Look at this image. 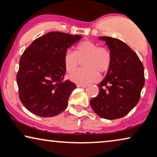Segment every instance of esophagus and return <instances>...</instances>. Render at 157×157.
<instances>
[{
    "instance_id": "34e87169",
    "label": "esophagus",
    "mask_w": 157,
    "mask_h": 157,
    "mask_svg": "<svg viewBox=\"0 0 157 157\" xmlns=\"http://www.w3.org/2000/svg\"><path fill=\"white\" fill-rule=\"evenodd\" d=\"M77 87H86L87 85H82V84H77Z\"/></svg>"
}]
</instances>
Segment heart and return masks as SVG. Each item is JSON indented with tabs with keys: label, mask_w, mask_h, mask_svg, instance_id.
<instances>
[{
	"label": "heart",
	"mask_w": 157,
	"mask_h": 157,
	"mask_svg": "<svg viewBox=\"0 0 157 157\" xmlns=\"http://www.w3.org/2000/svg\"><path fill=\"white\" fill-rule=\"evenodd\" d=\"M83 62L85 68L75 71L70 79L80 84H87L98 79V74H105L109 70L112 63V54L109 49L99 47L90 41L77 44L75 51H67L64 55V64L67 72L71 73Z\"/></svg>",
	"instance_id": "obj_1"
}]
</instances>
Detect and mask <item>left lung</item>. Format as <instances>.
I'll list each match as a JSON object with an SVG mask.
<instances>
[{
  "instance_id": "obj_1",
  "label": "left lung",
  "mask_w": 157,
  "mask_h": 157,
  "mask_svg": "<svg viewBox=\"0 0 157 157\" xmlns=\"http://www.w3.org/2000/svg\"><path fill=\"white\" fill-rule=\"evenodd\" d=\"M112 54L111 66L98 84L99 93L90 100L92 109L103 118L114 120L128 114L139 102L143 88L144 66L136 53L118 39L101 36Z\"/></svg>"
}]
</instances>
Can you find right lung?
Returning a JSON list of instances; mask_svg holds the SVG:
<instances>
[{
  "label": "right lung",
  "instance_id": "right-lung-1",
  "mask_svg": "<svg viewBox=\"0 0 157 157\" xmlns=\"http://www.w3.org/2000/svg\"><path fill=\"white\" fill-rule=\"evenodd\" d=\"M82 39L80 35L52 31L35 39L20 58L16 75L19 98L24 107L41 117L61 113L77 86L64 80V55Z\"/></svg>",
  "mask_w": 157,
  "mask_h": 157
}]
</instances>
